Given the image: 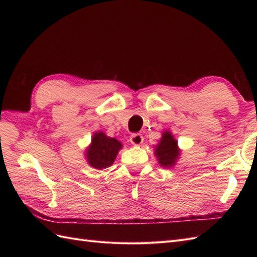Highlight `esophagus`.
Wrapping results in <instances>:
<instances>
[{"label": "esophagus", "instance_id": "obj_1", "mask_svg": "<svg viewBox=\"0 0 257 257\" xmlns=\"http://www.w3.org/2000/svg\"><path fill=\"white\" fill-rule=\"evenodd\" d=\"M130 142L133 144L134 146H139V145L143 144L144 137L141 134H133L130 137Z\"/></svg>", "mask_w": 257, "mask_h": 257}]
</instances>
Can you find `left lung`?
Here are the masks:
<instances>
[{
  "mask_svg": "<svg viewBox=\"0 0 257 257\" xmlns=\"http://www.w3.org/2000/svg\"><path fill=\"white\" fill-rule=\"evenodd\" d=\"M155 155L159 163L164 167H172L177 158L179 157V150L177 141L172 136L169 132H165L160 141V144L155 148Z\"/></svg>",
  "mask_w": 257,
  "mask_h": 257,
  "instance_id": "left-lung-1",
  "label": "left lung"
}]
</instances>
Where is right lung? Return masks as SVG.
<instances>
[{
    "mask_svg": "<svg viewBox=\"0 0 257 257\" xmlns=\"http://www.w3.org/2000/svg\"><path fill=\"white\" fill-rule=\"evenodd\" d=\"M122 144L115 138L107 137L102 132L95 133L92 138V144L87 150L89 164L96 169L109 167L114 162Z\"/></svg>",
    "mask_w": 257,
    "mask_h": 257,
    "instance_id": "right-lung-1",
    "label": "right lung"
}]
</instances>
